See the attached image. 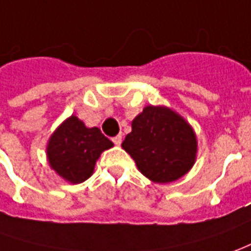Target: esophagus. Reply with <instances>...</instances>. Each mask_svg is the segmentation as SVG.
<instances>
[{"label":"esophagus","instance_id":"esophagus-1","mask_svg":"<svg viewBox=\"0 0 251 251\" xmlns=\"http://www.w3.org/2000/svg\"><path fill=\"white\" fill-rule=\"evenodd\" d=\"M112 141H113L116 146H120V143H122V135H116Z\"/></svg>","mask_w":251,"mask_h":251}]
</instances>
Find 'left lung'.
Here are the masks:
<instances>
[{
  "instance_id": "obj_1",
  "label": "left lung",
  "mask_w": 251,
  "mask_h": 251,
  "mask_svg": "<svg viewBox=\"0 0 251 251\" xmlns=\"http://www.w3.org/2000/svg\"><path fill=\"white\" fill-rule=\"evenodd\" d=\"M138 169L155 183L177 180L193 167L197 139L180 116L164 106H146L122 143Z\"/></svg>"
}]
</instances>
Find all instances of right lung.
<instances>
[{
  "label": "right lung",
  "instance_id": "obj_1",
  "mask_svg": "<svg viewBox=\"0 0 251 251\" xmlns=\"http://www.w3.org/2000/svg\"><path fill=\"white\" fill-rule=\"evenodd\" d=\"M113 143L101 129L87 128L76 116H71L51 135L48 146L50 167L71 183L89 179L100 154Z\"/></svg>",
  "mask_w": 251,
  "mask_h": 251
}]
</instances>
